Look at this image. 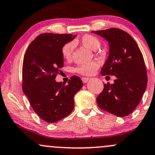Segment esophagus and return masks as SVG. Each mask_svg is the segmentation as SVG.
Listing matches in <instances>:
<instances>
[{"instance_id":"obj_1","label":"esophagus","mask_w":155,"mask_h":155,"mask_svg":"<svg viewBox=\"0 0 155 155\" xmlns=\"http://www.w3.org/2000/svg\"><path fill=\"white\" fill-rule=\"evenodd\" d=\"M89 79H89V78H87V77H82V81L83 83H87V82H88Z\"/></svg>"}]
</instances>
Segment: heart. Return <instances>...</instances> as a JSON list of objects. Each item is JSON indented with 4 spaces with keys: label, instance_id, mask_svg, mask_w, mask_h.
<instances>
[{
    "label": "heart",
    "instance_id": "obj_1",
    "mask_svg": "<svg viewBox=\"0 0 155 155\" xmlns=\"http://www.w3.org/2000/svg\"><path fill=\"white\" fill-rule=\"evenodd\" d=\"M81 43L87 48L91 50H96L100 45L99 39L97 37L91 35H85L81 38ZM73 42H68L65 44L61 49V55L65 60H69L72 56L73 50ZM99 64L97 61H91L86 64H79L76 67V72L84 76H91L94 74L95 71L99 68Z\"/></svg>",
    "mask_w": 155,
    "mask_h": 155
}]
</instances>
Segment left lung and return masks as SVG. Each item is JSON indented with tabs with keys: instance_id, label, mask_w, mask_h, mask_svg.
I'll return each mask as SVG.
<instances>
[{
	"instance_id": "left-lung-1",
	"label": "left lung",
	"mask_w": 155,
	"mask_h": 155,
	"mask_svg": "<svg viewBox=\"0 0 155 155\" xmlns=\"http://www.w3.org/2000/svg\"><path fill=\"white\" fill-rule=\"evenodd\" d=\"M109 45V56L101 70L102 76H115L114 84H104L97 97L98 106L118 117H125L139 105L148 77L142 53L131 35L118 28L93 31Z\"/></svg>"
}]
</instances>
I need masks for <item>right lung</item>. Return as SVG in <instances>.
I'll return each instance as SVG.
<instances>
[{"label": "right lung", "mask_w": 155, "mask_h": 155, "mask_svg": "<svg viewBox=\"0 0 155 155\" xmlns=\"http://www.w3.org/2000/svg\"><path fill=\"white\" fill-rule=\"evenodd\" d=\"M76 35L43 33L29 45L23 61L22 88L34 111L48 123H56L74 108V95L83 86L73 76L65 85L55 79L64 66L61 49Z\"/></svg>", "instance_id": "right-lung-1"}]
</instances>
